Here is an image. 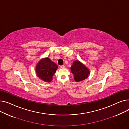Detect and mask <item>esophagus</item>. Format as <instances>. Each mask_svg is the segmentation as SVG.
I'll list each match as a JSON object with an SVG mask.
<instances>
[{
  "instance_id": "1",
  "label": "esophagus",
  "mask_w": 129,
  "mask_h": 129,
  "mask_svg": "<svg viewBox=\"0 0 129 129\" xmlns=\"http://www.w3.org/2000/svg\"><path fill=\"white\" fill-rule=\"evenodd\" d=\"M60 67L61 69H64L65 67V66H64V65H61L60 66Z\"/></svg>"
}]
</instances>
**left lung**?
<instances>
[{"label":"left lung","instance_id":"obj_1","mask_svg":"<svg viewBox=\"0 0 129 129\" xmlns=\"http://www.w3.org/2000/svg\"><path fill=\"white\" fill-rule=\"evenodd\" d=\"M71 70L75 82H80L87 78L90 74L89 69L79 60L74 61Z\"/></svg>","mask_w":129,"mask_h":129}]
</instances>
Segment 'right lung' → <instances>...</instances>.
Here are the masks:
<instances>
[{
  "mask_svg": "<svg viewBox=\"0 0 129 129\" xmlns=\"http://www.w3.org/2000/svg\"><path fill=\"white\" fill-rule=\"evenodd\" d=\"M58 68L57 65L48 57L42 58L36 65L37 76L46 82L52 80L54 74Z\"/></svg>",
  "mask_w": 129,
  "mask_h": 129,
  "instance_id": "obj_1",
  "label": "right lung"
}]
</instances>
